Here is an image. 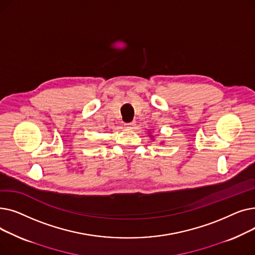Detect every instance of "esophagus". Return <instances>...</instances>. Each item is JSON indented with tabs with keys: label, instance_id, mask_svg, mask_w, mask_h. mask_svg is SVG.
Here are the masks:
<instances>
[{
	"label": "esophagus",
	"instance_id": "esophagus-1",
	"mask_svg": "<svg viewBox=\"0 0 255 255\" xmlns=\"http://www.w3.org/2000/svg\"><path fill=\"white\" fill-rule=\"evenodd\" d=\"M126 128H133V126H134V122H130V123H126L125 124Z\"/></svg>",
	"mask_w": 255,
	"mask_h": 255
}]
</instances>
